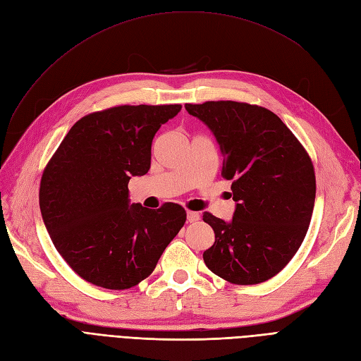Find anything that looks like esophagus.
Returning a JSON list of instances; mask_svg holds the SVG:
<instances>
[{"label": "esophagus", "instance_id": "34e87169", "mask_svg": "<svg viewBox=\"0 0 361 361\" xmlns=\"http://www.w3.org/2000/svg\"><path fill=\"white\" fill-rule=\"evenodd\" d=\"M187 218H188L190 223H195V221L200 220V215H199V212L188 211V212H187Z\"/></svg>", "mask_w": 361, "mask_h": 361}]
</instances>
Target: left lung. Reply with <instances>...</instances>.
<instances>
[{
    "label": "left lung",
    "mask_w": 361,
    "mask_h": 361,
    "mask_svg": "<svg viewBox=\"0 0 361 361\" xmlns=\"http://www.w3.org/2000/svg\"><path fill=\"white\" fill-rule=\"evenodd\" d=\"M185 108L220 145L221 174L232 180L236 202L232 221L203 214L215 233L204 264L235 285L267 281L289 264L307 233L316 194L312 159L264 106L211 101Z\"/></svg>",
    "instance_id": "8db88e82"
}]
</instances>
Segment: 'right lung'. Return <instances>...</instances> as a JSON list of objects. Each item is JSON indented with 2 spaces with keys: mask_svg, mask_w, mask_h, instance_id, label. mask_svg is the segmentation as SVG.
I'll list each match as a JSON object with an SVG mask.
<instances>
[{
  "mask_svg": "<svg viewBox=\"0 0 361 361\" xmlns=\"http://www.w3.org/2000/svg\"><path fill=\"white\" fill-rule=\"evenodd\" d=\"M182 105H120L84 116L43 170L39 203L61 257L85 281L129 289L155 269L187 212L129 203L128 183L150 169L152 140Z\"/></svg>",
  "mask_w": 361,
  "mask_h": 361,
  "instance_id": "right-lung-1",
  "label": "right lung"
}]
</instances>
